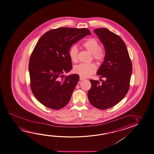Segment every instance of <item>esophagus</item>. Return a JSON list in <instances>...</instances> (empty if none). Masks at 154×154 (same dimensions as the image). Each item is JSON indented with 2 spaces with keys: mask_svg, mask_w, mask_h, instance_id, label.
<instances>
[{
  "mask_svg": "<svg viewBox=\"0 0 154 154\" xmlns=\"http://www.w3.org/2000/svg\"><path fill=\"white\" fill-rule=\"evenodd\" d=\"M79 79H80V80H84L86 79H85V78H84V77H82V76H80V77H79Z\"/></svg>",
  "mask_w": 154,
  "mask_h": 154,
  "instance_id": "1",
  "label": "esophagus"
}]
</instances>
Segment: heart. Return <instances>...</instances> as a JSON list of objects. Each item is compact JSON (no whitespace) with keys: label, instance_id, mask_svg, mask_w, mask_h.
Segmentation results:
<instances>
[{"label":"heart","instance_id":"heart-1","mask_svg":"<svg viewBox=\"0 0 154 154\" xmlns=\"http://www.w3.org/2000/svg\"><path fill=\"white\" fill-rule=\"evenodd\" d=\"M83 47L87 51L93 55V58L97 61L100 62L105 58V52L104 49L100 48L98 41L94 38H90L83 43ZM78 49L76 45H72L69 50L68 54L70 60L76 63L78 60ZM73 71L75 74L82 77H87L94 74L96 71V66L95 63L88 64L80 63L74 67Z\"/></svg>","mask_w":154,"mask_h":154}]
</instances>
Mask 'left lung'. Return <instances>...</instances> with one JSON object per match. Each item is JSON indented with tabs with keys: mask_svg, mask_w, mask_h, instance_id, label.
<instances>
[{
	"mask_svg": "<svg viewBox=\"0 0 154 154\" xmlns=\"http://www.w3.org/2000/svg\"><path fill=\"white\" fill-rule=\"evenodd\" d=\"M105 50L104 60L97 72L100 78H105L101 84L90 80L91 87L88 92L89 102L100 109L113 107L127 94L132 66L126 45L116 34L107 29H94Z\"/></svg>",
	"mask_w": 154,
	"mask_h": 154,
	"instance_id": "left-lung-1",
	"label": "left lung"
}]
</instances>
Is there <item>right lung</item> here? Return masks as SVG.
Wrapping results in <instances>:
<instances>
[{
	"label": "right lung",
	"mask_w": 154,
	"mask_h": 154,
	"mask_svg": "<svg viewBox=\"0 0 154 154\" xmlns=\"http://www.w3.org/2000/svg\"><path fill=\"white\" fill-rule=\"evenodd\" d=\"M87 35L91 32L85 28L60 27L47 32L38 41L29 58L30 86L34 96L45 106L59 109L69 103L79 77L63 76L72 68L68 51Z\"/></svg>",
	"instance_id": "add662e5"
}]
</instances>
